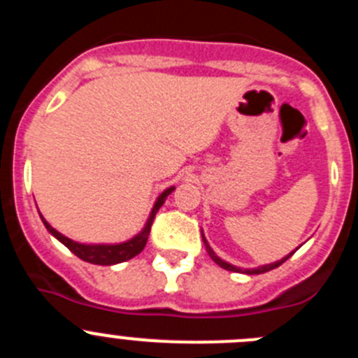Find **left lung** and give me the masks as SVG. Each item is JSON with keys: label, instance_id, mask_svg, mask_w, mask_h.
<instances>
[{"label": "left lung", "instance_id": "left-lung-1", "mask_svg": "<svg viewBox=\"0 0 358 358\" xmlns=\"http://www.w3.org/2000/svg\"><path fill=\"white\" fill-rule=\"evenodd\" d=\"M202 240H204V243H206V251H208V255L211 256V260H213L217 265H220V267H222V268H226V271H233V273H243V274H262V273H267V271H273V268L280 267V265L283 264V262H287L290 258V256L294 255V252H290L289 256H285V258H281L280 262H274V264H271V265H264V267H258V268H240V267H235V265L227 264V262L220 260V258H218V256L215 255L213 251H211V248H210V245H208V242H206V238H204V235H202Z\"/></svg>", "mask_w": 358, "mask_h": 358}]
</instances>
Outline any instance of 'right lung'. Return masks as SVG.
<instances>
[{
	"instance_id": "1",
	"label": "right lung",
	"mask_w": 358,
	"mask_h": 358,
	"mask_svg": "<svg viewBox=\"0 0 358 358\" xmlns=\"http://www.w3.org/2000/svg\"><path fill=\"white\" fill-rule=\"evenodd\" d=\"M172 189L173 188L164 189L163 194L157 197L156 204H154V208H152L150 217H148V220H147V226L143 227V231H141L140 235L134 236V238L129 240V242L116 243V245H85V243L73 242V240H69L68 236L61 235L59 231L53 229V227L50 226V224L46 222L43 217H41V218H43V222H44V226H46V229H48L50 233L55 236V238L61 240L66 248H68L69 251L73 252V255H77L80 260L90 262V264H96V265L122 264V262L131 260V258H134L136 255H140V252L143 251L145 243H147V240H148V233H150L152 222H154V217H156L157 210L163 206V202L166 201V197L172 194Z\"/></svg>"
}]
</instances>
